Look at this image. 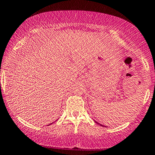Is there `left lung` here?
<instances>
[{
	"instance_id": "left-lung-1",
	"label": "left lung",
	"mask_w": 155,
	"mask_h": 155,
	"mask_svg": "<svg viewBox=\"0 0 155 155\" xmlns=\"http://www.w3.org/2000/svg\"><path fill=\"white\" fill-rule=\"evenodd\" d=\"M97 123H98V122H97ZM98 124H99V123H98ZM99 125H100V124H99ZM102 126H103V125H102ZM105 127H106V126H105Z\"/></svg>"
}]
</instances>
